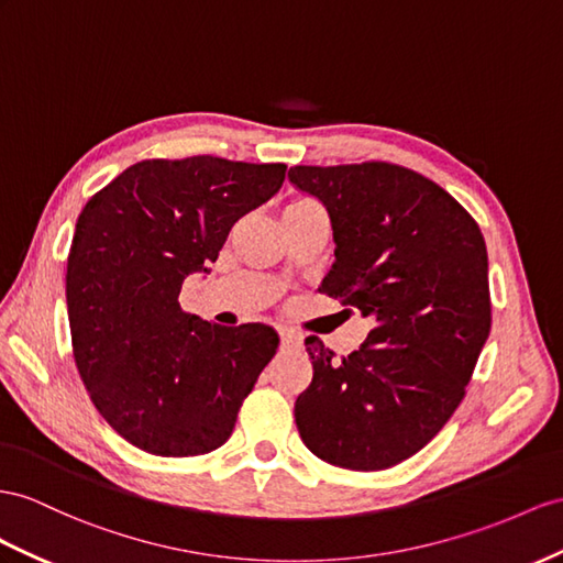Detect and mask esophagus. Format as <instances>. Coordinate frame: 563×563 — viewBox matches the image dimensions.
I'll return each mask as SVG.
<instances>
[{"mask_svg": "<svg viewBox=\"0 0 563 563\" xmlns=\"http://www.w3.org/2000/svg\"><path fill=\"white\" fill-rule=\"evenodd\" d=\"M280 347L283 350H299L301 335L295 333V330H290V328H280Z\"/></svg>", "mask_w": 563, "mask_h": 563, "instance_id": "esophagus-1", "label": "esophagus"}]
</instances>
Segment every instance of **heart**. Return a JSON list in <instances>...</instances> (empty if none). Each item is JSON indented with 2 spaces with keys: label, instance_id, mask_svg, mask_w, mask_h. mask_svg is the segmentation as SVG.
I'll return each instance as SVG.
<instances>
[{
  "label": "heart",
  "instance_id": "obj_1",
  "mask_svg": "<svg viewBox=\"0 0 563 563\" xmlns=\"http://www.w3.org/2000/svg\"><path fill=\"white\" fill-rule=\"evenodd\" d=\"M297 201H309V199H297Z\"/></svg>",
  "mask_w": 563,
  "mask_h": 563
}]
</instances>
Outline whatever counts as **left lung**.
I'll return each instance as SVG.
<instances>
[{"mask_svg": "<svg viewBox=\"0 0 563 563\" xmlns=\"http://www.w3.org/2000/svg\"><path fill=\"white\" fill-rule=\"evenodd\" d=\"M287 178L333 223L335 264L319 292L376 321L340 358L307 338L313 378L295 401L297 430L328 464L390 468L466 395L493 323L483 233L450 192L397 164L292 166Z\"/></svg>", "mask_w": 563, "mask_h": 563, "instance_id": "8db88e82", "label": "left lung"}]
</instances>
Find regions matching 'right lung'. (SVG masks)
Segmentation results:
<instances>
[{"label": "right lung", "instance_id": "add662e5", "mask_svg": "<svg viewBox=\"0 0 563 563\" xmlns=\"http://www.w3.org/2000/svg\"><path fill=\"white\" fill-rule=\"evenodd\" d=\"M285 164L144 158L90 197L66 264L74 358L102 419L156 456L221 446L278 350L264 323L183 311V280L219 258L238 219L280 190Z\"/></svg>", "mask_w": 563, "mask_h": 563}]
</instances>
